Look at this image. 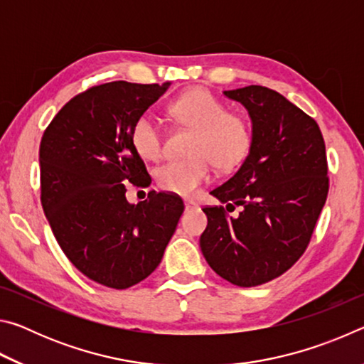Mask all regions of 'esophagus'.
<instances>
[{
  "mask_svg": "<svg viewBox=\"0 0 364 364\" xmlns=\"http://www.w3.org/2000/svg\"><path fill=\"white\" fill-rule=\"evenodd\" d=\"M184 207H186V210H199V204L193 199L184 200Z\"/></svg>",
  "mask_w": 364,
  "mask_h": 364,
  "instance_id": "obj_1",
  "label": "esophagus"
}]
</instances>
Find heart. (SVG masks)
Listing matches in <instances>:
<instances>
[{
    "label": "heart",
    "instance_id": "heart-1",
    "mask_svg": "<svg viewBox=\"0 0 364 364\" xmlns=\"http://www.w3.org/2000/svg\"><path fill=\"white\" fill-rule=\"evenodd\" d=\"M170 115L194 132L188 159L170 160L156 170V181L167 193L189 196L210 176V165L220 171L239 167L252 146L247 117L228 110L226 102L205 88H193L170 104ZM132 143L141 157L156 162L164 154V133L152 114L139 115Z\"/></svg>",
    "mask_w": 364,
    "mask_h": 364
}]
</instances>
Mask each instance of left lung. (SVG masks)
I'll list each match as a JSON object with an SVG mask.
<instances>
[{
    "label": "left lung",
    "mask_w": 364,
    "mask_h": 364,
    "mask_svg": "<svg viewBox=\"0 0 364 364\" xmlns=\"http://www.w3.org/2000/svg\"><path fill=\"white\" fill-rule=\"evenodd\" d=\"M249 110L254 134L236 173L210 191L200 249L221 278L254 287L284 274L305 254L328 199L326 146L318 123L278 91L250 85L225 91ZM236 206L242 212L231 218Z\"/></svg>",
    "instance_id": "1"
}]
</instances>
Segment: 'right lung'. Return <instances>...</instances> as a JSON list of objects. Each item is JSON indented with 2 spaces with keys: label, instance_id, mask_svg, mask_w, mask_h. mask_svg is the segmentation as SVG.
Instances as JSON below:
<instances>
[{
  "label": "right lung",
  "instance_id": "obj_1",
  "mask_svg": "<svg viewBox=\"0 0 364 364\" xmlns=\"http://www.w3.org/2000/svg\"><path fill=\"white\" fill-rule=\"evenodd\" d=\"M167 86H91L41 138V205L54 237L73 267L110 289L138 284L159 267L184 210L176 194L151 191L136 205L125 197L127 184H151L132 130Z\"/></svg>",
  "mask_w": 364,
  "mask_h": 364
}]
</instances>
